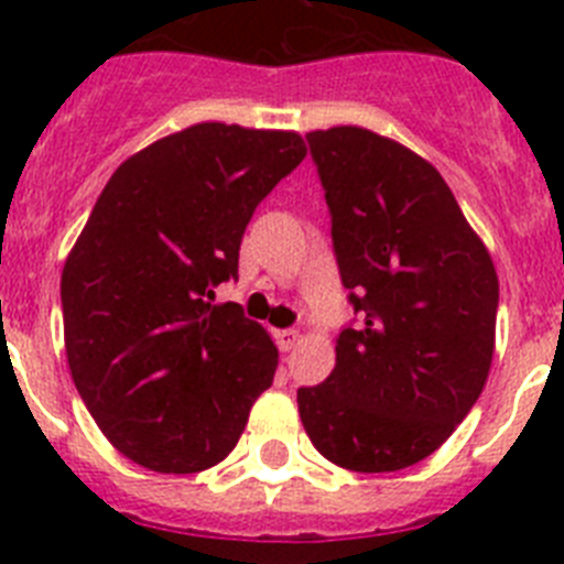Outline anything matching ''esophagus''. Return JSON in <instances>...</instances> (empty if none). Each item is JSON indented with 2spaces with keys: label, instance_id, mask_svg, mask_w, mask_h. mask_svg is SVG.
<instances>
[{
  "label": "esophagus",
  "instance_id": "34e87169",
  "mask_svg": "<svg viewBox=\"0 0 564 564\" xmlns=\"http://www.w3.org/2000/svg\"><path fill=\"white\" fill-rule=\"evenodd\" d=\"M299 338H302L299 336V330H276V344L282 352H291L299 344Z\"/></svg>",
  "mask_w": 564,
  "mask_h": 564
}]
</instances>
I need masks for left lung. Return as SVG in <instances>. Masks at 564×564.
<instances>
[{
  "label": "left lung",
  "mask_w": 564,
  "mask_h": 564,
  "mask_svg": "<svg viewBox=\"0 0 564 564\" xmlns=\"http://www.w3.org/2000/svg\"><path fill=\"white\" fill-rule=\"evenodd\" d=\"M341 285L361 325L336 367L296 392L311 443L350 471L430 457L468 415L495 356V262L421 154L361 127L307 134Z\"/></svg>",
  "instance_id": "8db88e82"
}]
</instances>
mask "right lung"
I'll return each instance as SVG.
<instances>
[{
  "label": "right lung",
  "mask_w": 564,
  "mask_h": 564,
  "mask_svg": "<svg viewBox=\"0 0 564 564\" xmlns=\"http://www.w3.org/2000/svg\"><path fill=\"white\" fill-rule=\"evenodd\" d=\"M296 132L194 123L115 169L62 271L67 364L115 449L161 475L226 460L279 352L237 276L253 208L305 161Z\"/></svg>",
  "instance_id": "add662e5"
}]
</instances>
